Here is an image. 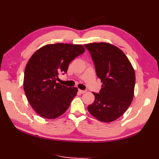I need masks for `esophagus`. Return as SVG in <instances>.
Here are the masks:
<instances>
[{"label":"esophagus","instance_id":"34e87169","mask_svg":"<svg viewBox=\"0 0 159 159\" xmlns=\"http://www.w3.org/2000/svg\"><path fill=\"white\" fill-rule=\"evenodd\" d=\"M79 92L80 93H84L86 92L85 90H81V89H79Z\"/></svg>","mask_w":159,"mask_h":159}]
</instances>
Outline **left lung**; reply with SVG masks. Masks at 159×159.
<instances>
[{"instance_id": "1", "label": "left lung", "mask_w": 159, "mask_h": 159, "mask_svg": "<svg viewBox=\"0 0 159 159\" xmlns=\"http://www.w3.org/2000/svg\"><path fill=\"white\" fill-rule=\"evenodd\" d=\"M95 64L98 77L102 83L100 93H93L94 102L88 106L90 114L103 122L120 117L133 101L135 73L128 57L109 43L85 44Z\"/></svg>"}]
</instances>
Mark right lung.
Here are the masks:
<instances>
[{"label": "right lung", "instance_id": "1", "mask_svg": "<svg viewBox=\"0 0 159 159\" xmlns=\"http://www.w3.org/2000/svg\"><path fill=\"white\" fill-rule=\"evenodd\" d=\"M85 50L81 44L57 43L43 46L33 54L25 67L23 87L29 104L39 116L56 119L68 109L78 89L61 85L57 80Z\"/></svg>", "mask_w": 159, "mask_h": 159}]
</instances>
